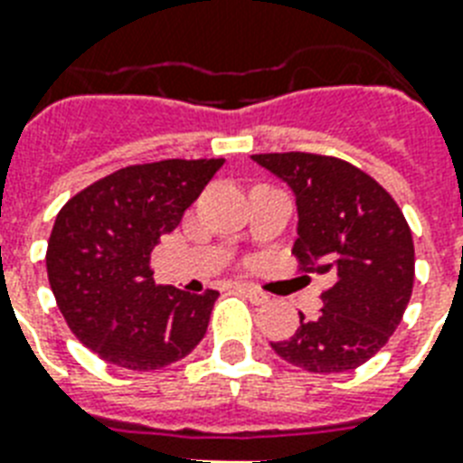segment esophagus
Returning a JSON list of instances; mask_svg holds the SVG:
<instances>
[{
  "label": "esophagus",
  "instance_id": "esophagus-1",
  "mask_svg": "<svg viewBox=\"0 0 463 463\" xmlns=\"http://www.w3.org/2000/svg\"><path fill=\"white\" fill-rule=\"evenodd\" d=\"M235 288H238L240 293H242V296H247V298H250V300H252V303H257V305L267 303V300H269L267 293H264V290H261V288H257V286H252V283H238Z\"/></svg>",
  "mask_w": 463,
  "mask_h": 463
}]
</instances>
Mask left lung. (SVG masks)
Wrapping results in <instances>:
<instances>
[{
	"mask_svg": "<svg viewBox=\"0 0 463 463\" xmlns=\"http://www.w3.org/2000/svg\"><path fill=\"white\" fill-rule=\"evenodd\" d=\"M252 158L296 194L300 269L331 279L322 315L300 312L296 334L271 348L307 373L355 370L387 344L413 293L409 223L387 189L348 160L303 151Z\"/></svg>",
	"mask_w": 463,
	"mask_h": 463,
	"instance_id": "8db88e82",
	"label": "left lung"
}]
</instances>
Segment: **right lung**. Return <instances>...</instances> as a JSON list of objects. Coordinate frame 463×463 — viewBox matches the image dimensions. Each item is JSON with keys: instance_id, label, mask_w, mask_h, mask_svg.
Instances as JSON below:
<instances>
[{"instance_id": "add662e5", "label": "right lung", "mask_w": 463, "mask_h": 463, "mask_svg": "<svg viewBox=\"0 0 463 463\" xmlns=\"http://www.w3.org/2000/svg\"><path fill=\"white\" fill-rule=\"evenodd\" d=\"M223 158H170L127 165L69 199L47 240V279L69 329L86 348L148 373L194 351L218 290L192 296L156 286L151 250Z\"/></svg>"}]
</instances>
